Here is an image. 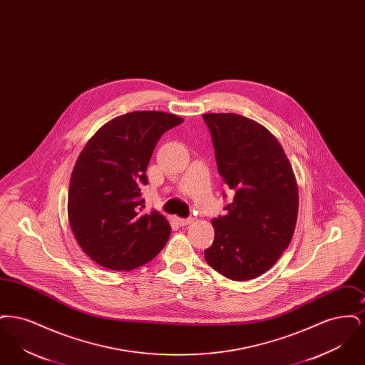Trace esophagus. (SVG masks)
<instances>
[{
  "instance_id": "1",
  "label": "esophagus",
  "mask_w": 365,
  "mask_h": 365,
  "mask_svg": "<svg viewBox=\"0 0 365 365\" xmlns=\"http://www.w3.org/2000/svg\"><path fill=\"white\" fill-rule=\"evenodd\" d=\"M176 220V223L179 225V226H187V225H190L191 222H192V219L191 217H187V219H183V217H176L175 219Z\"/></svg>"
}]
</instances>
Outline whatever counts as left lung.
Here are the masks:
<instances>
[{"instance_id":"8db88e82","label":"left lung","mask_w":365,"mask_h":365,"mask_svg":"<svg viewBox=\"0 0 365 365\" xmlns=\"http://www.w3.org/2000/svg\"><path fill=\"white\" fill-rule=\"evenodd\" d=\"M217 171L234 191L225 216L215 217L205 260L231 280L257 278L294 234L298 189L283 148L265 127L237 113H205ZM226 197V194L223 192Z\"/></svg>"}]
</instances>
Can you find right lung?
I'll use <instances>...</instances> for the list:
<instances>
[{"label":"right lung","instance_id":"1","mask_svg":"<svg viewBox=\"0 0 365 365\" xmlns=\"http://www.w3.org/2000/svg\"><path fill=\"white\" fill-rule=\"evenodd\" d=\"M183 122L140 110L119 116L90 139L71 175L68 220L83 252L98 265L130 271L156 257L171 235L157 210L146 212L140 187L161 135Z\"/></svg>","mask_w":365,"mask_h":365}]
</instances>
